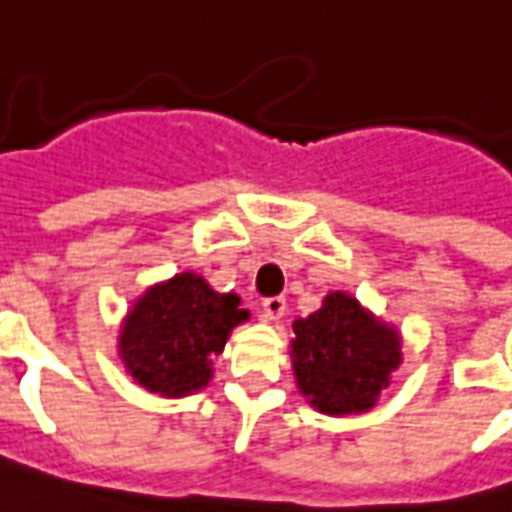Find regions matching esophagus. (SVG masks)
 <instances>
[{"mask_svg":"<svg viewBox=\"0 0 512 512\" xmlns=\"http://www.w3.org/2000/svg\"><path fill=\"white\" fill-rule=\"evenodd\" d=\"M287 311V301L282 295H272V298H264L261 303V319L264 322H280Z\"/></svg>","mask_w":512,"mask_h":512,"instance_id":"1","label":"esophagus"}]
</instances>
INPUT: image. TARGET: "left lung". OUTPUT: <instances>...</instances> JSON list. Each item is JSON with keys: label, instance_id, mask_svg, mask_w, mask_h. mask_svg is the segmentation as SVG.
I'll list each match as a JSON object with an SVG mask.
<instances>
[{"label": "left lung", "instance_id": "1", "mask_svg": "<svg viewBox=\"0 0 512 512\" xmlns=\"http://www.w3.org/2000/svg\"><path fill=\"white\" fill-rule=\"evenodd\" d=\"M293 332L298 390L327 416L371 411L403 361L398 329L348 293H329L319 311L295 319Z\"/></svg>", "mask_w": 512, "mask_h": 512}]
</instances>
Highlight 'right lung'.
<instances>
[{
    "mask_svg": "<svg viewBox=\"0 0 512 512\" xmlns=\"http://www.w3.org/2000/svg\"><path fill=\"white\" fill-rule=\"evenodd\" d=\"M246 319L238 295L217 293L204 277L183 272L149 287L133 303L117 348L141 387L183 398L209 384L211 358L225 350L232 329Z\"/></svg>",
    "mask_w": 512,
    "mask_h": 512,
    "instance_id": "add662e5",
    "label": "right lung"
}]
</instances>
